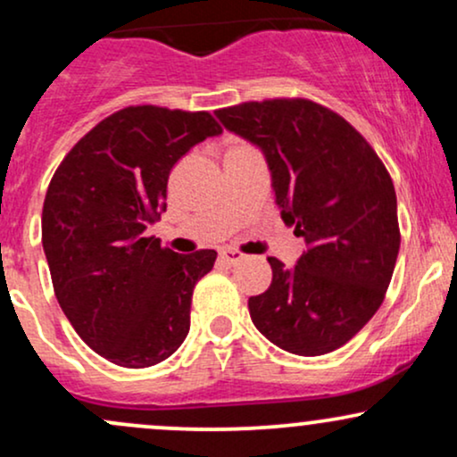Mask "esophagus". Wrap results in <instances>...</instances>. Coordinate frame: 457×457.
Segmentation results:
<instances>
[{"label": "esophagus", "instance_id": "34e87169", "mask_svg": "<svg viewBox=\"0 0 457 457\" xmlns=\"http://www.w3.org/2000/svg\"><path fill=\"white\" fill-rule=\"evenodd\" d=\"M219 258H221L225 264H236V262H240L245 258L243 253H240V251H236V249H229V246H225V249H221L219 251Z\"/></svg>", "mask_w": 457, "mask_h": 457}]
</instances>
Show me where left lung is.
Masks as SVG:
<instances>
[{
	"label": "left lung",
	"instance_id": "8db88e82",
	"mask_svg": "<svg viewBox=\"0 0 457 457\" xmlns=\"http://www.w3.org/2000/svg\"><path fill=\"white\" fill-rule=\"evenodd\" d=\"M223 127L260 145L281 219L305 251L295 269L269 258L272 283L249 298L255 328L292 354L342 348L378 312L397 251V197L385 162L353 124L307 98L219 109Z\"/></svg>",
	"mask_w": 457,
	"mask_h": 457
}]
</instances>
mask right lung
<instances>
[{"label":"right lung","mask_w":457,"mask_h":457,"mask_svg":"<svg viewBox=\"0 0 457 457\" xmlns=\"http://www.w3.org/2000/svg\"><path fill=\"white\" fill-rule=\"evenodd\" d=\"M221 130L208 112L124 107L83 135L51 178L43 246L57 303L115 365H156L185 342L193 287L217 251L180 255L145 229L165 211L171 167Z\"/></svg>","instance_id":"obj_1"}]
</instances>
